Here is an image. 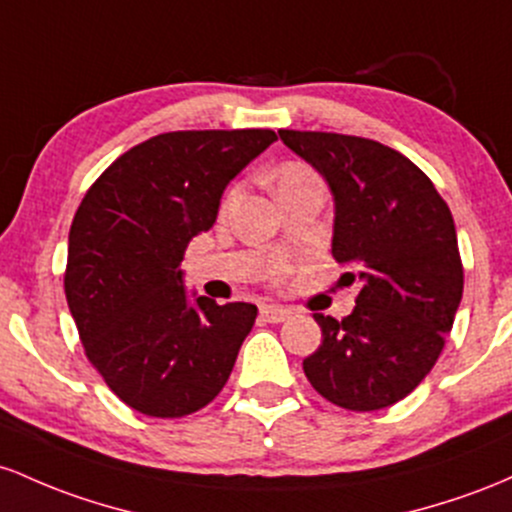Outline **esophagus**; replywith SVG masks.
<instances>
[{"label":"esophagus","mask_w":512,"mask_h":512,"mask_svg":"<svg viewBox=\"0 0 512 512\" xmlns=\"http://www.w3.org/2000/svg\"><path fill=\"white\" fill-rule=\"evenodd\" d=\"M290 314V309L278 307V304H263L261 307V319L268 321V324H280V321H285Z\"/></svg>","instance_id":"esophagus-1"}]
</instances>
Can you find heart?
I'll return each mask as SVG.
<instances>
[{
    "mask_svg": "<svg viewBox=\"0 0 512 512\" xmlns=\"http://www.w3.org/2000/svg\"><path fill=\"white\" fill-rule=\"evenodd\" d=\"M312 174V171L307 169V166H302V164H287L283 171H280V179H278V186L280 183H287V181H295V179H302V176H309ZM234 195H237V188H232V191L227 193V203L229 200L234 198ZM278 275H280V271H278Z\"/></svg>",
    "mask_w": 512,
    "mask_h": 512,
    "instance_id": "1",
    "label": "heart"
}]
</instances>
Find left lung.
Masks as SVG:
<instances>
[{"label": "left lung", "mask_w": 512, "mask_h": 512, "mask_svg": "<svg viewBox=\"0 0 512 512\" xmlns=\"http://www.w3.org/2000/svg\"><path fill=\"white\" fill-rule=\"evenodd\" d=\"M324 176L336 203L331 254L358 285L346 319L314 314L321 346L304 375L331 404L377 411L418 387L438 363L462 300L452 212L411 159L338 132L278 130Z\"/></svg>", "instance_id": "8db88e82"}]
</instances>
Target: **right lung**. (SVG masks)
<instances>
[{
    "mask_svg": "<svg viewBox=\"0 0 512 512\" xmlns=\"http://www.w3.org/2000/svg\"><path fill=\"white\" fill-rule=\"evenodd\" d=\"M273 130L149 137L91 183L70 227L65 295L89 363L130 409L200 411L222 392L256 304L188 300L183 251L215 225L227 183Z\"/></svg>",
    "mask_w": 512,
    "mask_h": 512,
    "instance_id": "obj_1",
    "label": "right lung"
}]
</instances>
